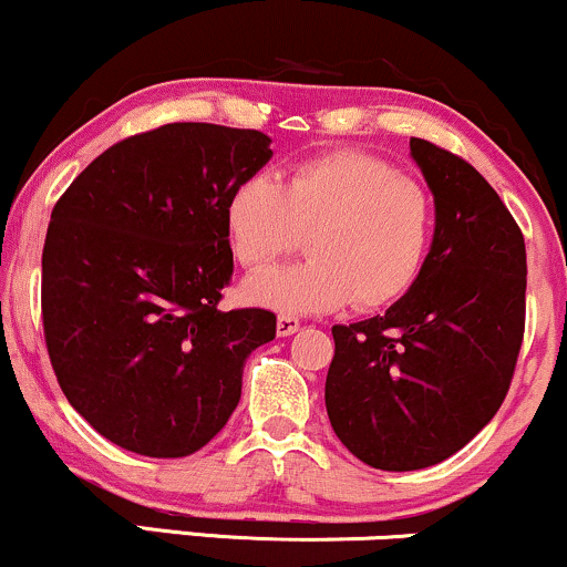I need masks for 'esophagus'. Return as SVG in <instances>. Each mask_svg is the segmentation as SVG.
<instances>
[{
    "label": "esophagus",
    "mask_w": 567,
    "mask_h": 567,
    "mask_svg": "<svg viewBox=\"0 0 567 567\" xmlns=\"http://www.w3.org/2000/svg\"><path fill=\"white\" fill-rule=\"evenodd\" d=\"M298 328H301V320H298L296 315H279L277 317V336L288 338L292 333H298Z\"/></svg>",
    "instance_id": "34e87169"
}]
</instances>
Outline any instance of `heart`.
<instances>
[{"label": "heart", "instance_id": "heart-1", "mask_svg": "<svg viewBox=\"0 0 567 567\" xmlns=\"http://www.w3.org/2000/svg\"><path fill=\"white\" fill-rule=\"evenodd\" d=\"M226 237L247 271L288 256L309 231L303 264L247 279L245 298L277 311H333L357 301L379 309L410 290L424 269L434 199L413 175L365 152L306 159L279 184L258 173L231 188Z\"/></svg>", "mask_w": 567, "mask_h": 567}]
</instances>
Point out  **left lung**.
Here are the masks:
<instances>
[{
	"mask_svg": "<svg viewBox=\"0 0 567 567\" xmlns=\"http://www.w3.org/2000/svg\"><path fill=\"white\" fill-rule=\"evenodd\" d=\"M434 194L432 250L386 315L333 324L324 405L362 464L413 472L470 442L504 402L525 333V239L458 154L410 138Z\"/></svg>",
	"mask_w": 567,
	"mask_h": 567,
	"instance_id": "8db88e82",
	"label": "left lung"
}]
</instances>
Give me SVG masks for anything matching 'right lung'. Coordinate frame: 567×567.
<instances>
[{
    "instance_id": "1",
    "label": "right lung",
    "mask_w": 567,
    "mask_h": 567,
    "mask_svg": "<svg viewBox=\"0 0 567 567\" xmlns=\"http://www.w3.org/2000/svg\"><path fill=\"white\" fill-rule=\"evenodd\" d=\"M258 130L173 122L130 135L71 181L42 250V324L71 408L152 458L205 447L237 408L266 309L220 311L231 188L271 159Z\"/></svg>"
}]
</instances>
